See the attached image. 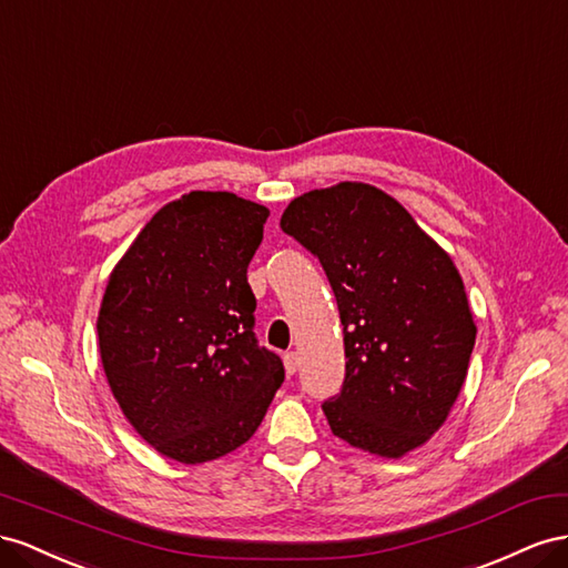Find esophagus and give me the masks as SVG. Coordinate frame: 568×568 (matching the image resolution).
<instances>
[{
    "mask_svg": "<svg viewBox=\"0 0 568 568\" xmlns=\"http://www.w3.org/2000/svg\"><path fill=\"white\" fill-rule=\"evenodd\" d=\"M283 362H285L287 376H295L297 368H300V354H297V352H287V354L283 356Z\"/></svg>",
    "mask_w": 568,
    "mask_h": 568,
    "instance_id": "34e87169",
    "label": "esophagus"
}]
</instances>
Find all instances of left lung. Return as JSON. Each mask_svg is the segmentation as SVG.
<instances>
[{"instance_id": "8db88e82", "label": "left lung", "mask_w": 568, "mask_h": 568, "mask_svg": "<svg viewBox=\"0 0 568 568\" xmlns=\"http://www.w3.org/2000/svg\"><path fill=\"white\" fill-rule=\"evenodd\" d=\"M281 229L318 258L343 321L345 381L321 404L331 430L393 459L424 445L445 424L476 343L449 254L364 183L302 194Z\"/></svg>"}]
</instances>
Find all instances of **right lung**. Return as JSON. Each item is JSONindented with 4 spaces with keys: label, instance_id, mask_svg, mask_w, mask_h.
<instances>
[{
    "label": "right lung",
    "instance_id": "right-lung-1",
    "mask_svg": "<svg viewBox=\"0 0 568 568\" xmlns=\"http://www.w3.org/2000/svg\"><path fill=\"white\" fill-rule=\"evenodd\" d=\"M268 209L190 192L144 225L113 268L97 335L133 428L181 464L219 459L262 424L285 368L258 347L247 266Z\"/></svg>",
    "mask_w": 568,
    "mask_h": 568
}]
</instances>
